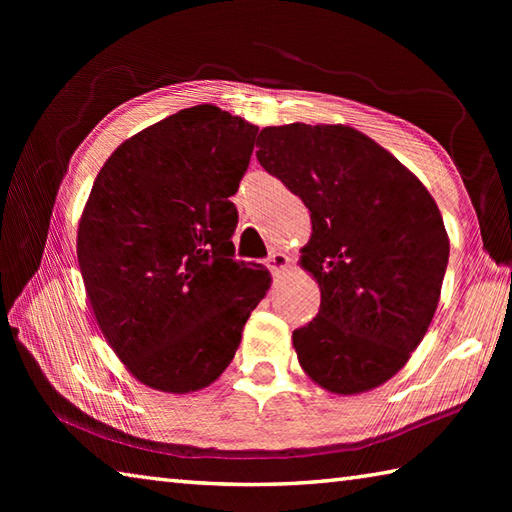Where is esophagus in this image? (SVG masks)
<instances>
[{"mask_svg":"<svg viewBox=\"0 0 512 512\" xmlns=\"http://www.w3.org/2000/svg\"><path fill=\"white\" fill-rule=\"evenodd\" d=\"M266 266H268V271L277 275V273H282L284 268L289 266V257L284 255L282 250H273V253L266 257Z\"/></svg>","mask_w":512,"mask_h":512,"instance_id":"obj_1","label":"esophagus"}]
</instances>
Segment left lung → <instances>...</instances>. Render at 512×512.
I'll use <instances>...</instances> for the list:
<instances>
[{
  "instance_id": "obj_1",
  "label": "left lung",
  "mask_w": 512,
  "mask_h": 512,
  "mask_svg": "<svg viewBox=\"0 0 512 512\" xmlns=\"http://www.w3.org/2000/svg\"><path fill=\"white\" fill-rule=\"evenodd\" d=\"M257 160L309 207L300 264L318 316L293 332L307 375L329 393L370 391L404 368L436 314L449 239L418 178L350 126H268Z\"/></svg>"
}]
</instances>
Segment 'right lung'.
<instances>
[{
    "mask_svg": "<svg viewBox=\"0 0 512 512\" xmlns=\"http://www.w3.org/2000/svg\"><path fill=\"white\" fill-rule=\"evenodd\" d=\"M259 128L210 103L133 135L103 164L76 255L103 336L142 384L210 386L271 277L235 259L237 194Z\"/></svg>",
    "mask_w": 512,
    "mask_h": 512,
    "instance_id": "right-lung-1",
    "label": "right lung"
}]
</instances>
